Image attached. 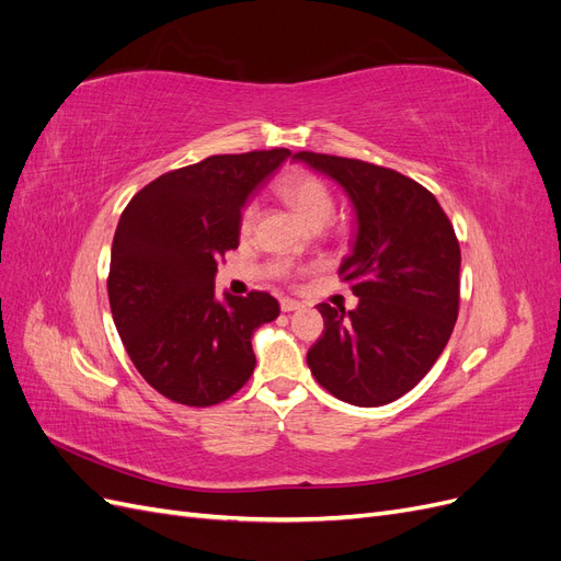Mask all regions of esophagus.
<instances>
[{
  "mask_svg": "<svg viewBox=\"0 0 561 561\" xmlns=\"http://www.w3.org/2000/svg\"><path fill=\"white\" fill-rule=\"evenodd\" d=\"M280 309H283L285 313H290V311L304 309V304L297 301V299H290V297H283V299H280Z\"/></svg>",
  "mask_w": 561,
  "mask_h": 561,
  "instance_id": "obj_1",
  "label": "esophagus"
}]
</instances>
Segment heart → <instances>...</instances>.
<instances>
[{"instance_id":"b5f03b06","label":"heart","mask_w":561,"mask_h":561,"mask_svg":"<svg viewBox=\"0 0 561 561\" xmlns=\"http://www.w3.org/2000/svg\"><path fill=\"white\" fill-rule=\"evenodd\" d=\"M278 192L299 213L301 219H307V225L311 222V219H318V217H328V219L332 217L334 203H332L328 186L320 180H316L313 175L299 173V171L287 173L278 182ZM254 217H257V206H254V203H245V208L241 213V229L243 231L252 229Z\"/></svg>"}]
</instances>
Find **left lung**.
I'll return each instance as SVG.
<instances>
[{"label":"left lung","mask_w":561,"mask_h":561,"mask_svg":"<svg viewBox=\"0 0 561 561\" xmlns=\"http://www.w3.org/2000/svg\"><path fill=\"white\" fill-rule=\"evenodd\" d=\"M334 180L355 213V241L339 276L353 311L318 304L325 320L307 363L316 381L355 407H381L412 390L445 351L458 316L461 248L437 198L390 168L297 151Z\"/></svg>","instance_id":"8db88e82"}]
</instances>
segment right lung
Listing matches in <instances>:
<instances>
[{
    "mask_svg": "<svg viewBox=\"0 0 561 561\" xmlns=\"http://www.w3.org/2000/svg\"><path fill=\"white\" fill-rule=\"evenodd\" d=\"M290 149L208 157L149 182L118 219L110 307L142 379L168 400L210 407L254 369L252 332L276 320L268 293L215 297L217 262L239 248L250 194Z\"/></svg>",
    "mask_w": 561,
    "mask_h": 561,
    "instance_id": "add662e5",
    "label": "right lung"
}]
</instances>
